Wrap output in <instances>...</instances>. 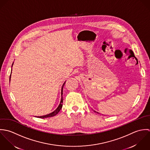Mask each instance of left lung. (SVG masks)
<instances>
[{"label":"left lung","instance_id":"left-lung-1","mask_svg":"<svg viewBox=\"0 0 150 150\" xmlns=\"http://www.w3.org/2000/svg\"><path fill=\"white\" fill-rule=\"evenodd\" d=\"M95 112H96V111H95Z\"/></svg>","mask_w":150,"mask_h":150}]
</instances>
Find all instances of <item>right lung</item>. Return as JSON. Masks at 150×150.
Returning <instances> with one entry per match:
<instances>
[{"instance_id":"obj_1","label":"right lung","mask_w":150,"mask_h":150,"mask_svg":"<svg viewBox=\"0 0 150 150\" xmlns=\"http://www.w3.org/2000/svg\"><path fill=\"white\" fill-rule=\"evenodd\" d=\"M13 65V63L12 64V66ZM10 78H11V75L10 76ZM65 82L64 83V84L62 85V88H61V101H60V104L59 105V107L57 108V109L54 111L53 112H52V113L49 114H47V115H43V116H40V117H37L38 118H49V117H54L55 115H56L60 111V110L62 108V102H63V98H62V90H63V87L64 86V84H65Z\"/></svg>"}]
</instances>
